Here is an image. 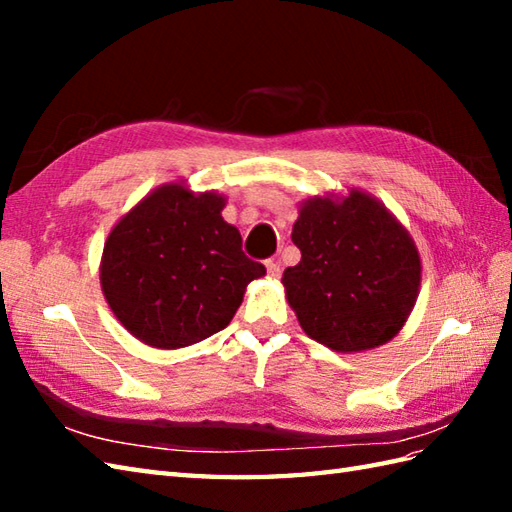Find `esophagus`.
Segmentation results:
<instances>
[{
    "label": "esophagus",
    "mask_w": 512,
    "mask_h": 512,
    "mask_svg": "<svg viewBox=\"0 0 512 512\" xmlns=\"http://www.w3.org/2000/svg\"><path fill=\"white\" fill-rule=\"evenodd\" d=\"M266 270H268V277L279 279V277H281V264H279V259H268V262H266Z\"/></svg>",
    "instance_id": "1"
}]
</instances>
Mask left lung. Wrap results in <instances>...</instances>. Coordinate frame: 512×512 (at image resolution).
I'll return each instance as SVG.
<instances>
[{
	"label": "left lung",
	"instance_id": "left-lung-1",
	"mask_svg": "<svg viewBox=\"0 0 512 512\" xmlns=\"http://www.w3.org/2000/svg\"><path fill=\"white\" fill-rule=\"evenodd\" d=\"M301 262L281 284L301 330L334 352L374 350L416 306L422 262L398 217L372 193L347 189L303 200L292 226Z\"/></svg>",
	"mask_w": 512,
	"mask_h": 512
}]
</instances>
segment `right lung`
<instances>
[{"label":"right lung","instance_id":"obj_1","mask_svg":"<svg viewBox=\"0 0 512 512\" xmlns=\"http://www.w3.org/2000/svg\"><path fill=\"white\" fill-rule=\"evenodd\" d=\"M226 198L160 184L114 224L101 257L107 306L140 343L180 350L224 330L246 286L266 275L224 222Z\"/></svg>","mask_w":512,"mask_h":512}]
</instances>
